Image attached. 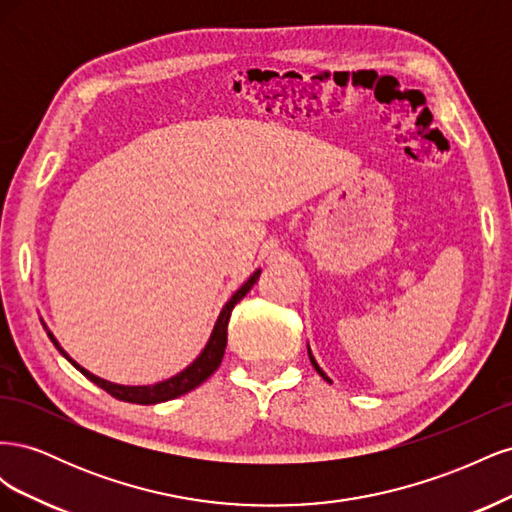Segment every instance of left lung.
Listing matches in <instances>:
<instances>
[{
	"instance_id": "1",
	"label": "left lung",
	"mask_w": 512,
	"mask_h": 512,
	"mask_svg": "<svg viewBox=\"0 0 512 512\" xmlns=\"http://www.w3.org/2000/svg\"><path fill=\"white\" fill-rule=\"evenodd\" d=\"M307 354H309V361H312V365H314V369L318 371V374H320V376H322L324 380H327V382H331V380H329V376H327V374H324V371L320 369V365L316 363V359H314V356H312V350H309V346H307Z\"/></svg>"
}]
</instances>
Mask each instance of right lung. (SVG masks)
<instances>
[{
	"label": "right lung",
	"instance_id": "right-lung-1",
	"mask_svg": "<svg viewBox=\"0 0 512 512\" xmlns=\"http://www.w3.org/2000/svg\"><path fill=\"white\" fill-rule=\"evenodd\" d=\"M260 277V269H256L250 280H247L235 294H232L230 301L222 307V312L218 316V322H215L213 327V333L209 337V342L205 346V350L200 352L196 356V361L192 365L185 367L183 371H179L177 376L168 378L164 382H158V384H151V386H123V384H115V382H108V380H102L98 376L91 374V371H87L85 367H81L76 361H72L70 356L66 354V350L59 346L57 339L53 337V333L49 331V337L51 342L55 344V348L66 356V359L81 371V374L85 378H89L94 384H98L100 389H104L108 395H113L115 399H121V401H128V404H162V401H168V399H175L179 395H185L190 393L192 389H196V386L203 384L215 369L220 367L222 359H224V350H226V342H228V320H230V312L232 307H235L247 292L252 290V286L256 284V280Z\"/></svg>",
	"mask_w": 512,
	"mask_h": 512
}]
</instances>
